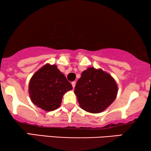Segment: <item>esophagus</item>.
Instances as JSON below:
<instances>
[{
    "label": "esophagus",
    "mask_w": 151,
    "mask_h": 151,
    "mask_svg": "<svg viewBox=\"0 0 151 151\" xmlns=\"http://www.w3.org/2000/svg\"><path fill=\"white\" fill-rule=\"evenodd\" d=\"M71 84H72V86H73V88H74V87H75V86H76V82L75 81L72 82Z\"/></svg>",
    "instance_id": "obj_1"
}]
</instances>
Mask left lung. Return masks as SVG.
<instances>
[{"instance_id":"1","label":"left lung","mask_w":151,"mask_h":151,"mask_svg":"<svg viewBox=\"0 0 151 151\" xmlns=\"http://www.w3.org/2000/svg\"><path fill=\"white\" fill-rule=\"evenodd\" d=\"M74 92L82 109L98 113L104 111L115 100L117 86L109 73L90 67L82 73Z\"/></svg>"}]
</instances>
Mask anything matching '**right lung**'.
I'll return each mask as SVG.
<instances>
[{"label": "right lung", "instance_id": "1", "mask_svg": "<svg viewBox=\"0 0 151 151\" xmlns=\"http://www.w3.org/2000/svg\"><path fill=\"white\" fill-rule=\"evenodd\" d=\"M72 85L55 65H46L31 78L29 92L32 102L47 111L56 109Z\"/></svg>", "mask_w": 151, "mask_h": 151}]
</instances>
